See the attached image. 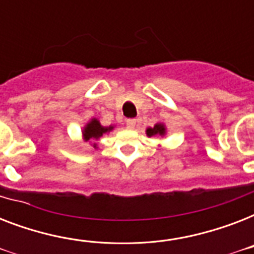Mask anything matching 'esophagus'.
Returning <instances> with one entry per match:
<instances>
[{
    "instance_id": "1",
    "label": "esophagus",
    "mask_w": 254,
    "mask_h": 254,
    "mask_svg": "<svg viewBox=\"0 0 254 254\" xmlns=\"http://www.w3.org/2000/svg\"><path fill=\"white\" fill-rule=\"evenodd\" d=\"M127 127H129V129H134L135 125H137V120H135V119H129L127 121Z\"/></svg>"
}]
</instances>
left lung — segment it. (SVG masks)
I'll use <instances>...</instances> for the list:
<instances>
[{"instance_id":"1","label":"left lung","mask_w":254,"mask_h":254,"mask_svg":"<svg viewBox=\"0 0 254 254\" xmlns=\"http://www.w3.org/2000/svg\"><path fill=\"white\" fill-rule=\"evenodd\" d=\"M167 133L166 125L163 123H157L153 127H147L146 135L147 137H165Z\"/></svg>"}]
</instances>
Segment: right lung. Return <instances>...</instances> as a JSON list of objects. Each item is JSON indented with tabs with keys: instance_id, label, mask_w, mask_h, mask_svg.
<instances>
[{
	"instance_id": "obj_1",
	"label": "right lung",
	"mask_w": 254,
	"mask_h": 254,
	"mask_svg": "<svg viewBox=\"0 0 254 254\" xmlns=\"http://www.w3.org/2000/svg\"><path fill=\"white\" fill-rule=\"evenodd\" d=\"M115 129V125H109V127H103L99 120L93 117L85 124L83 129H81V137H83V142H89L92 147L97 149V141H99L103 134L109 133Z\"/></svg>"
}]
</instances>
